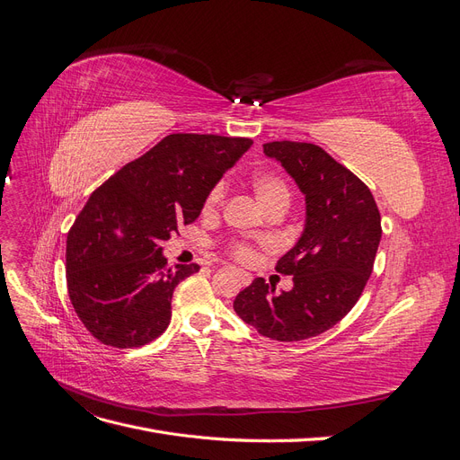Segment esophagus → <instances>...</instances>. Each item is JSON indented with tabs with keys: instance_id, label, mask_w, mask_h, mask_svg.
<instances>
[{
	"instance_id": "34e87169",
	"label": "esophagus",
	"mask_w": 460,
	"mask_h": 460,
	"mask_svg": "<svg viewBox=\"0 0 460 460\" xmlns=\"http://www.w3.org/2000/svg\"><path fill=\"white\" fill-rule=\"evenodd\" d=\"M238 274H240V282H242L243 286L252 284V280H253V276H252V274H249V272H243V270H240Z\"/></svg>"
}]
</instances>
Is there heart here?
Instances as JSON below:
<instances>
[{
	"label": "heart",
	"mask_w": 460,
	"mask_h": 460,
	"mask_svg": "<svg viewBox=\"0 0 460 460\" xmlns=\"http://www.w3.org/2000/svg\"><path fill=\"white\" fill-rule=\"evenodd\" d=\"M252 188L255 191L257 201L262 205L264 211H267V208L272 205H289L291 193H289L288 184L280 176H276L272 172H255L252 176ZM222 196H225V188H222V184H217L205 198L203 211L213 213L215 208L220 205ZM232 255L242 262H252L255 259V249L249 243H235L232 247Z\"/></svg>",
	"instance_id": "1"
}]
</instances>
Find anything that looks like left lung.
Masks as SVG:
<instances>
[{
	"label": "left lung",
	"instance_id": "left-lung-1",
	"mask_svg": "<svg viewBox=\"0 0 460 460\" xmlns=\"http://www.w3.org/2000/svg\"><path fill=\"white\" fill-rule=\"evenodd\" d=\"M262 151L305 196V228L276 264L294 276V288L276 294L255 278L235 296L234 311L264 338L309 340L336 326L363 294L382 238L380 211L365 182L323 147L270 142Z\"/></svg>",
	"mask_w": 460,
	"mask_h": 460
}]
</instances>
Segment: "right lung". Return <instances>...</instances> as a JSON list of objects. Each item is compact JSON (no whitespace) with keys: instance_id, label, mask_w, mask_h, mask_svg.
Here are the masks:
<instances>
[{"instance_id":"right-lung-1","label":"right lung","mask_w":460,"mask_h":460,"mask_svg":"<svg viewBox=\"0 0 460 460\" xmlns=\"http://www.w3.org/2000/svg\"><path fill=\"white\" fill-rule=\"evenodd\" d=\"M249 137L171 134L97 188L66 235V288L105 345L142 347L171 323L174 288L199 264L169 267L161 243L191 225Z\"/></svg>"}]
</instances>
